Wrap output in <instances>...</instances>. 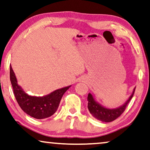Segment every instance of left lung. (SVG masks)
I'll use <instances>...</instances> for the list:
<instances>
[{
	"label": "left lung",
	"mask_w": 150,
	"mask_h": 150,
	"mask_svg": "<svg viewBox=\"0 0 150 150\" xmlns=\"http://www.w3.org/2000/svg\"><path fill=\"white\" fill-rule=\"evenodd\" d=\"M134 90H135V88H134L131 96L129 97V99L125 103L116 108H108L102 105L101 104L95 100L94 97L89 93L87 97L88 109L91 115L98 120H100L103 122H112V121L116 120L117 118H118L125 111L128 103H129V101H131L133 96Z\"/></svg>",
	"instance_id": "left-lung-1"
}]
</instances>
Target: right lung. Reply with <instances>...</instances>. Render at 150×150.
Returning a JSON list of instances; mask_svg holds the SVG:
<instances>
[{
	"label": "right lung",
	"instance_id": "add662e5",
	"mask_svg": "<svg viewBox=\"0 0 150 150\" xmlns=\"http://www.w3.org/2000/svg\"><path fill=\"white\" fill-rule=\"evenodd\" d=\"M10 80L15 97L21 110L36 119L49 118L55 114L63 95L71 86L70 85L57 89L45 96H32L25 93L17 84V80L11 66H10Z\"/></svg>",
	"mask_w": 150,
	"mask_h": 150
}]
</instances>
